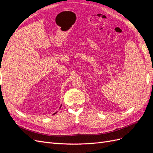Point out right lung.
<instances>
[{
  "mask_svg": "<svg viewBox=\"0 0 153 153\" xmlns=\"http://www.w3.org/2000/svg\"><path fill=\"white\" fill-rule=\"evenodd\" d=\"M61 106H62V105H61V106H60V108H61ZM57 112H55V113H54V114H53V115H55V114H57Z\"/></svg>",
  "mask_w": 153,
  "mask_h": 153,
  "instance_id": "1",
  "label": "right lung"
}]
</instances>
